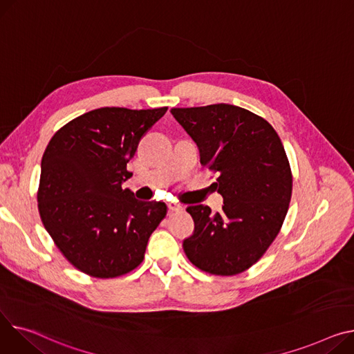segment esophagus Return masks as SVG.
Here are the masks:
<instances>
[{
	"instance_id": "esophagus-1",
	"label": "esophagus",
	"mask_w": 354,
	"mask_h": 354,
	"mask_svg": "<svg viewBox=\"0 0 354 354\" xmlns=\"http://www.w3.org/2000/svg\"><path fill=\"white\" fill-rule=\"evenodd\" d=\"M168 209H169L171 212H175V210H182L183 206L179 205L176 201H171V202L168 203Z\"/></svg>"
}]
</instances>
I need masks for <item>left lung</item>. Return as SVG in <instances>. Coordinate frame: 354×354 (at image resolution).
Masks as SVG:
<instances>
[{"mask_svg": "<svg viewBox=\"0 0 354 354\" xmlns=\"http://www.w3.org/2000/svg\"><path fill=\"white\" fill-rule=\"evenodd\" d=\"M171 112L196 142L202 167L218 175L223 196L216 214L205 205L186 209L195 232L183 241L185 254L210 274L242 273L265 254L288 214L293 178L283 144L266 120L241 106Z\"/></svg>", "mask_w": 354, "mask_h": 354, "instance_id": "1", "label": "left lung"}]
</instances>
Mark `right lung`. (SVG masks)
<instances>
[{
	"label": "right lung",
	"mask_w": 354,
	"mask_h": 354,
	"mask_svg": "<svg viewBox=\"0 0 354 354\" xmlns=\"http://www.w3.org/2000/svg\"><path fill=\"white\" fill-rule=\"evenodd\" d=\"M168 111L105 106L55 132L41 160L38 210L66 261L92 277L129 273L144 261L163 202H140L122 182L139 140Z\"/></svg>",
	"instance_id": "obj_1"
}]
</instances>
